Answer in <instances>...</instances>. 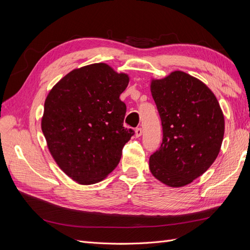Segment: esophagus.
I'll list each match as a JSON object with an SVG mask.
<instances>
[{
	"instance_id": "1",
	"label": "esophagus",
	"mask_w": 250,
	"mask_h": 250,
	"mask_svg": "<svg viewBox=\"0 0 250 250\" xmlns=\"http://www.w3.org/2000/svg\"><path fill=\"white\" fill-rule=\"evenodd\" d=\"M135 137L137 138H140L141 135H142V133H143V130H142V128H140V127H138L137 129H135Z\"/></svg>"
}]
</instances>
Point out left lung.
<instances>
[{
    "label": "left lung",
    "mask_w": 250,
    "mask_h": 250,
    "mask_svg": "<svg viewBox=\"0 0 250 250\" xmlns=\"http://www.w3.org/2000/svg\"><path fill=\"white\" fill-rule=\"evenodd\" d=\"M150 90L163 125V143L149 158L150 172L166 186L185 187L201 176L220 152L222 109L207 84L183 71L152 78Z\"/></svg>",
    "instance_id": "1"
}]
</instances>
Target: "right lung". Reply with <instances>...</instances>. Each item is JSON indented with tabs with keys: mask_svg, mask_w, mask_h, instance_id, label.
Listing matches in <instances>:
<instances>
[{
	"mask_svg": "<svg viewBox=\"0 0 250 250\" xmlns=\"http://www.w3.org/2000/svg\"><path fill=\"white\" fill-rule=\"evenodd\" d=\"M129 79L106 63H93L67 73L46 98L42 130L48 149L79 185L107 177L133 135L123 127L126 105L120 100Z\"/></svg>",
	"mask_w": 250,
	"mask_h": 250,
	"instance_id": "add662e5",
	"label": "right lung"
}]
</instances>
